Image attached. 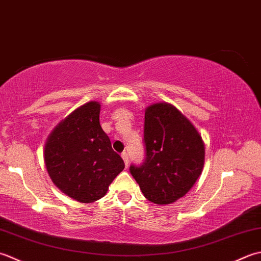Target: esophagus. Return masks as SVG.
Here are the masks:
<instances>
[{
    "mask_svg": "<svg viewBox=\"0 0 261 261\" xmlns=\"http://www.w3.org/2000/svg\"><path fill=\"white\" fill-rule=\"evenodd\" d=\"M121 158H123V160L125 162V166L127 168V167H128V155H127V153L126 152L121 153Z\"/></svg>",
    "mask_w": 261,
    "mask_h": 261,
    "instance_id": "esophagus-1",
    "label": "esophagus"
}]
</instances>
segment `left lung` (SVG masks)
<instances>
[{
  "label": "left lung",
  "mask_w": 261,
  "mask_h": 261,
  "mask_svg": "<svg viewBox=\"0 0 261 261\" xmlns=\"http://www.w3.org/2000/svg\"><path fill=\"white\" fill-rule=\"evenodd\" d=\"M146 158L130 173L146 199L169 205L184 197L197 181L205 162V144L196 127L168 102L145 109Z\"/></svg>",
  "instance_id": "8db88e82"
}]
</instances>
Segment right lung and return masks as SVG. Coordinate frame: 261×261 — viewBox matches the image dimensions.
Returning a JSON list of instances; mask_svg holds the SVG:
<instances>
[{
  "label": "right lung",
  "mask_w": 261,
  "mask_h": 261,
  "mask_svg": "<svg viewBox=\"0 0 261 261\" xmlns=\"http://www.w3.org/2000/svg\"><path fill=\"white\" fill-rule=\"evenodd\" d=\"M101 105L90 101L58 123L45 143L44 160L51 181L80 203L102 198L125 163L101 128Z\"/></svg>",
  "instance_id": "obj_1"
}]
</instances>
